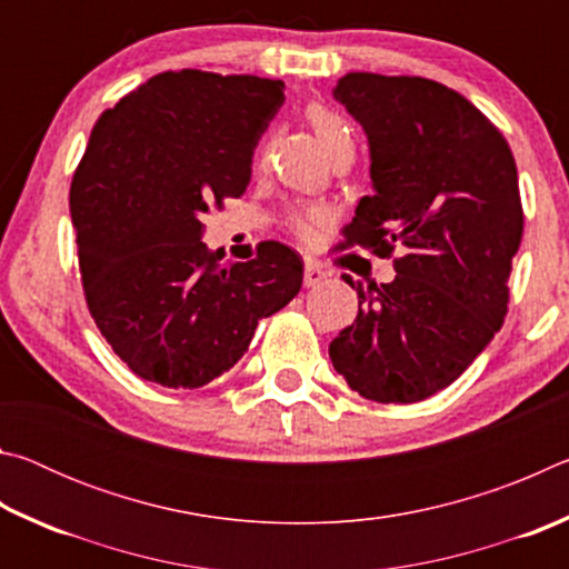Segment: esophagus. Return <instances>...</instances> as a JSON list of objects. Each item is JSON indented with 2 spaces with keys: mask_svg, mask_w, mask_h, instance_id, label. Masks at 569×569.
<instances>
[{
  "mask_svg": "<svg viewBox=\"0 0 569 569\" xmlns=\"http://www.w3.org/2000/svg\"><path fill=\"white\" fill-rule=\"evenodd\" d=\"M326 273L321 266H316L313 261H306V268H303V286L306 288H316V286H321L323 281H326Z\"/></svg>",
  "mask_w": 569,
  "mask_h": 569,
  "instance_id": "1",
  "label": "esophagus"
}]
</instances>
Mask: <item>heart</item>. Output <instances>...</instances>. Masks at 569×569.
<instances>
[{"instance_id":"heart-1","label":"heart","mask_w":569,"mask_h":569,"mask_svg":"<svg viewBox=\"0 0 569 569\" xmlns=\"http://www.w3.org/2000/svg\"><path fill=\"white\" fill-rule=\"evenodd\" d=\"M303 118L308 124H311V130L316 132V138H319L323 150L329 152V158H333L336 152H343V150L353 152L351 124L339 110H333L331 104H326V102L306 104ZM261 158H263V150H258L256 160H261ZM321 218H323L321 210H313V208L293 210V213L288 216V228H291L298 238L306 240V238H311L313 226L321 223Z\"/></svg>"}]
</instances>
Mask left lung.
Returning a JSON list of instances; mask_svg holds the SVG:
<instances>
[{
  "label": "left lung",
  "mask_w": 569,
  "mask_h": 569,
  "mask_svg": "<svg viewBox=\"0 0 569 569\" xmlns=\"http://www.w3.org/2000/svg\"><path fill=\"white\" fill-rule=\"evenodd\" d=\"M333 98L363 124L373 196L336 248L393 258L391 283L363 288L359 316L329 346L333 369L379 403L447 389L502 329L525 213L505 134L427 77L351 72Z\"/></svg>",
  "instance_id": "1"
}]
</instances>
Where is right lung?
<instances>
[{"instance_id":"right-lung-1","label":"right lung","mask_w":569,"mask_h":569,"mask_svg":"<svg viewBox=\"0 0 569 569\" xmlns=\"http://www.w3.org/2000/svg\"><path fill=\"white\" fill-rule=\"evenodd\" d=\"M283 100L281 80L178 70L94 122L70 186L77 258L94 323L140 379L206 387L301 291L293 248L263 240L256 258L228 266L200 240L208 208L246 192Z\"/></svg>"}]
</instances>
